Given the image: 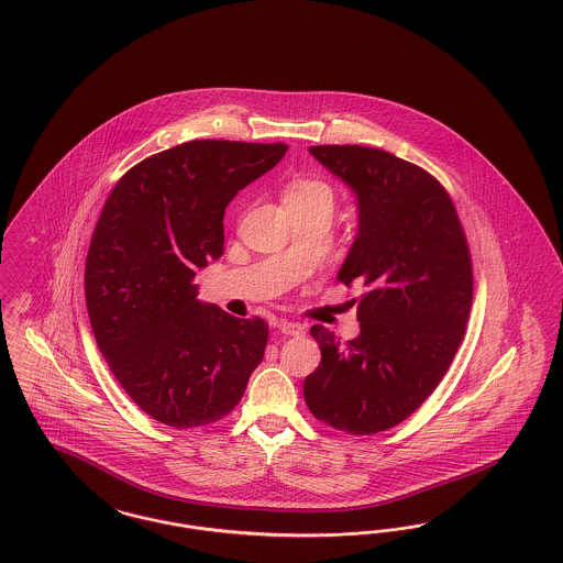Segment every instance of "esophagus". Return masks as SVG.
<instances>
[{
	"label": "esophagus",
	"mask_w": 563,
	"mask_h": 563,
	"mask_svg": "<svg viewBox=\"0 0 563 563\" xmlns=\"http://www.w3.org/2000/svg\"><path fill=\"white\" fill-rule=\"evenodd\" d=\"M276 327L283 334H289V336H303L306 334V327L299 324V322H287L285 320V322H278Z\"/></svg>",
	"instance_id": "obj_1"
}]
</instances>
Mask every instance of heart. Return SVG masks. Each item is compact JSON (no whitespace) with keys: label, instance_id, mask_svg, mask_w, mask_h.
<instances>
[{"label":"heart","instance_id":"b5f03b06","mask_svg":"<svg viewBox=\"0 0 563 563\" xmlns=\"http://www.w3.org/2000/svg\"><path fill=\"white\" fill-rule=\"evenodd\" d=\"M287 206H308L316 201L332 203V189L324 180L313 176H295L285 187Z\"/></svg>","mask_w":563,"mask_h":563}]
</instances>
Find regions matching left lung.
Returning a JSON list of instances; mask_svg holds the SVG:
<instances>
[{
  "mask_svg": "<svg viewBox=\"0 0 563 563\" xmlns=\"http://www.w3.org/2000/svg\"><path fill=\"white\" fill-rule=\"evenodd\" d=\"M310 154L357 195L360 233L339 271L360 285V336L316 324L320 366L306 376L313 418L350 434L401 424L439 387L462 345L474 274L464 227L445 187L424 168L364 145Z\"/></svg>",
  "mask_w": 563,
  "mask_h": 563,
  "instance_id": "obj_1",
  "label": "left lung"
}]
</instances>
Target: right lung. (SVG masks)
Wrapping results in <instances>:
<instances>
[{
  "mask_svg": "<svg viewBox=\"0 0 563 563\" xmlns=\"http://www.w3.org/2000/svg\"><path fill=\"white\" fill-rule=\"evenodd\" d=\"M285 143L199 139L118 180L85 262L99 351L139 408L173 428L212 424L241 401L268 343L266 320L197 299L195 271L224 252V210Z\"/></svg>",
  "mask_w": 563,
  "mask_h": 563,
  "instance_id": "add662e5",
  "label": "right lung"
}]
</instances>
